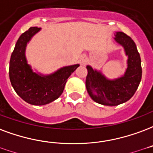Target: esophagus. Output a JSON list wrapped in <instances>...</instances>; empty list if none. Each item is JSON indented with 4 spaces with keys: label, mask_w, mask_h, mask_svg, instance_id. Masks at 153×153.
<instances>
[{
    "label": "esophagus",
    "mask_w": 153,
    "mask_h": 153,
    "mask_svg": "<svg viewBox=\"0 0 153 153\" xmlns=\"http://www.w3.org/2000/svg\"><path fill=\"white\" fill-rule=\"evenodd\" d=\"M81 60H82V63H85L87 61H88V58H87V56H86V55H82V57H81Z\"/></svg>",
    "instance_id": "esophagus-1"
}]
</instances>
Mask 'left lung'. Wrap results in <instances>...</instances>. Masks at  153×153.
Wrapping results in <instances>:
<instances>
[{"label":"left lung","instance_id":"obj_1","mask_svg":"<svg viewBox=\"0 0 153 153\" xmlns=\"http://www.w3.org/2000/svg\"><path fill=\"white\" fill-rule=\"evenodd\" d=\"M114 39L124 48L128 56L127 68L123 76L108 79L100 71L87 65L86 88L89 96L95 102L108 106L118 105L131 99L142 77L141 59L133 39L122 31L116 32Z\"/></svg>","mask_w":153,"mask_h":153}]
</instances>
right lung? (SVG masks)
<instances>
[{
    "instance_id": "right-lung-1",
    "label": "right lung",
    "mask_w": 153,
    "mask_h": 153,
    "mask_svg": "<svg viewBox=\"0 0 153 153\" xmlns=\"http://www.w3.org/2000/svg\"><path fill=\"white\" fill-rule=\"evenodd\" d=\"M40 30L32 27L22 33L11 54L9 74L12 87L26 102L33 105H45L56 100L63 92L68 78L79 64L60 68L54 73L44 75L36 73L27 63L25 52L27 43Z\"/></svg>"
}]
</instances>
